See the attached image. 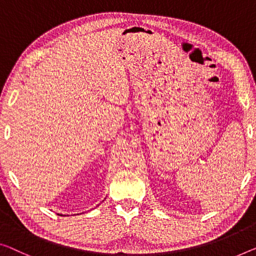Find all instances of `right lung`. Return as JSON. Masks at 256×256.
I'll return each mask as SVG.
<instances>
[{
	"instance_id": "1",
	"label": "right lung",
	"mask_w": 256,
	"mask_h": 256,
	"mask_svg": "<svg viewBox=\"0 0 256 256\" xmlns=\"http://www.w3.org/2000/svg\"><path fill=\"white\" fill-rule=\"evenodd\" d=\"M60 216H62V215H60Z\"/></svg>"
}]
</instances>
